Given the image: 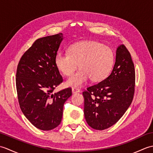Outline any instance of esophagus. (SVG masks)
<instances>
[{
    "instance_id": "34e87169",
    "label": "esophagus",
    "mask_w": 153,
    "mask_h": 153,
    "mask_svg": "<svg viewBox=\"0 0 153 153\" xmlns=\"http://www.w3.org/2000/svg\"><path fill=\"white\" fill-rule=\"evenodd\" d=\"M79 89L76 88V87H73L72 88V93H79Z\"/></svg>"
}]
</instances>
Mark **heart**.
Returning a JSON list of instances; mask_svg holds the SVG:
<instances>
[{
    "label": "heart",
    "mask_w": 153,
    "mask_h": 153,
    "mask_svg": "<svg viewBox=\"0 0 153 153\" xmlns=\"http://www.w3.org/2000/svg\"><path fill=\"white\" fill-rule=\"evenodd\" d=\"M57 69L70 76L79 64L80 69L66 82L68 87H79L90 78L95 82L105 79L114 63L111 48L97 41H83L71 45L68 53H58L54 59Z\"/></svg>",
    "instance_id": "1"
}]
</instances>
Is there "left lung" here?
Returning a JSON list of instances; mask_svg holds the SVG:
<instances>
[{"label": "left lung", "instance_id": "1", "mask_svg": "<svg viewBox=\"0 0 153 153\" xmlns=\"http://www.w3.org/2000/svg\"><path fill=\"white\" fill-rule=\"evenodd\" d=\"M135 71L131 54L123 45L117 48L111 74L83 92L84 114L93 129L104 130L124 114L134 99Z\"/></svg>", "mask_w": 153, "mask_h": 153}]
</instances>
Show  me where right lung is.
I'll return each instance as SVG.
<instances>
[{
	"instance_id": "right-lung-1",
	"label": "right lung",
	"mask_w": 153,
	"mask_h": 153,
	"mask_svg": "<svg viewBox=\"0 0 153 153\" xmlns=\"http://www.w3.org/2000/svg\"><path fill=\"white\" fill-rule=\"evenodd\" d=\"M62 37L60 33L37 39L22 55L16 70L19 107L29 121L43 131L60 125L64 104L72 94L71 87L53 93L63 82L54 62Z\"/></svg>"
}]
</instances>
